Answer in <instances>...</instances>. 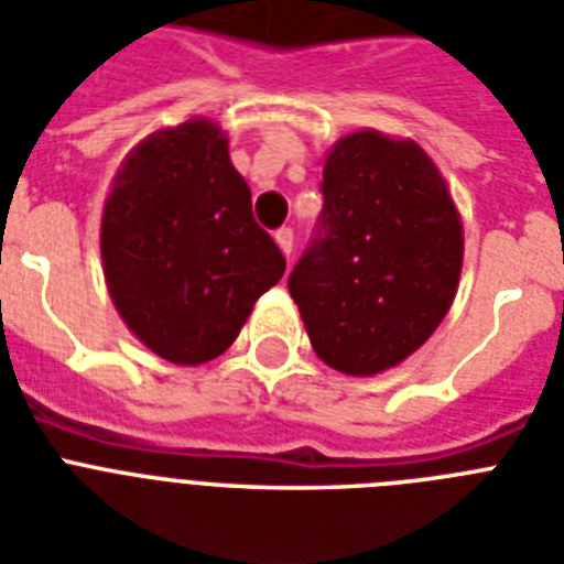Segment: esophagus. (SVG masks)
<instances>
[{"label":"esophagus","mask_w":564,"mask_h":564,"mask_svg":"<svg viewBox=\"0 0 564 564\" xmlns=\"http://www.w3.org/2000/svg\"><path fill=\"white\" fill-rule=\"evenodd\" d=\"M273 238H276L279 250L291 259V253H294V229L291 227H279L276 232H273Z\"/></svg>","instance_id":"34e87169"}]
</instances>
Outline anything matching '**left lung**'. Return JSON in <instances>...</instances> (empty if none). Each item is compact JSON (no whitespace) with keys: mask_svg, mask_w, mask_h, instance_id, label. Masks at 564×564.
I'll return each mask as SVG.
<instances>
[{"mask_svg":"<svg viewBox=\"0 0 564 564\" xmlns=\"http://www.w3.org/2000/svg\"><path fill=\"white\" fill-rule=\"evenodd\" d=\"M319 192L323 212L288 291L328 367L376 376L416 352L452 308L460 218L425 151L376 130L332 148Z\"/></svg>","mask_w":564,"mask_h":564,"instance_id":"8db88e82","label":"left lung"}]
</instances>
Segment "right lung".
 Masks as SVG:
<instances>
[{
    "label": "right lung",
    "mask_w": 564,
    "mask_h": 564,
    "mask_svg": "<svg viewBox=\"0 0 564 564\" xmlns=\"http://www.w3.org/2000/svg\"><path fill=\"white\" fill-rule=\"evenodd\" d=\"M101 259L121 319L171 364L227 352L285 273L227 139L204 119L160 130L124 160L104 206Z\"/></svg>",
    "instance_id": "1"
}]
</instances>
